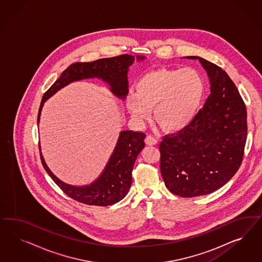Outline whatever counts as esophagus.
I'll return each instance as SVG.
<instances>
[{
    "mask_svg": "<svg viewBox=\"0 0 262 262\" xmlns=\"http://www.w3.org/2000/svg\"><path fill=\"white\" fill-rule=\"evenodd\" d=\"M145 142L147 145L152 146V145H156L158 143V140L152 135H147L146 138H145Z\"/></svg>",
    "mask_w": 262,
    "mask_h": 262,
    "instance_id": "34e87169",
    "label": "esophagus"
}]
</instances>
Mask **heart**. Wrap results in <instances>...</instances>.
<instances>
[{
	"label": "heart",
	"mask_w": 262,
	"mask_h": 262,
	"mask_svg": "<svg viewBox=\"0 0 262 262\" xmlns=\"http://www.w3.org/2000/svg\"><path fill=\"white\" fill-rule=\"evenodd\" d=\"M205 94L202 76L193 68H159L141 76L135 93L126 98L130 116L143 122L154 107V119L167 132H179L195 116Z\"/></svg>",
	"instance_id": "b5f03b06"
}]
</instances>
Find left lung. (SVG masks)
Returning <instances> with one entry per match:
<instances>
[{
	"label": "left lung",
	"mask_w": 262,
	"mask_h": 262,
	"mask_svg": "<svg viewBox=\"0 0 262 262\" xmlns=\"http://www.w3.org/2000/svg\"><path fill=\"white\" fill-rule=\"evenodd\" d=\"M210 81V95L183 129L159 144L160 172L169 191L184 198L221 188L241 165L247 140L246 105L221 67L200 56Z\"/></svg>",
	"instance_id": "8db88e82"
}]
</instances>
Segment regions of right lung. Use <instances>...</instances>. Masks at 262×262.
<instances>
[{
	"mask_svg": "<svg viewBox=\"0 0 262 262\" xmlns=\"http://www.w3.org/2000/svg\"><path fill=\"white\" fill-rule=\"evenodd\" d=\"M145 56H136V60H143ZM135 56L121 55L108 58H101L92 62H76L67 67L59 79L48 89L42 97L40 103L37 123L43 104L60 88L75 80L99 78L110 84L111 91L119 99L127 95V70L134 63ZM144 133L134 130H123L115 149L111 155L103 173L94 183L84 186H73L59 181L51 172L41 156L44 169L59 188L70 198L88 206H107L116 204L125 198L132 184V172L138 154L142 151L145 143Z\"/></svg>",
	"mask_w": 262,
	"mask_h": 262,
	"instance_id": "add662e5",
	"label": "right lung"
}]
</instances>
